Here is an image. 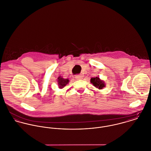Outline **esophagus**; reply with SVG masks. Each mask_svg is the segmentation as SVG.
I'll use <instances>...</instances> for the list:
<instances>
[{"label": "esophagus", "instance_id": "34e87169", "mask_svg": "<svg viewBox=\"0 0 151 151\" xmlns=\"http://www.w3.org/2000/svg\"><path fill=\"white\" fill-rule=\"evenodd\" d=\"M75 78L77 80H80L83 78V76L82 75H77L75 76Z\"/></svg>", "mask_w": 151, "mask_h": 151}]
</instances>
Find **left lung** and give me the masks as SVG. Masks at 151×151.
Wrapping results in <instances>:
<instances>
[{
    "mask_svg": "<svg viewBox=\"0 0 151 151\" xmlns=\"http://www.w3.org/2000/svg\"><path fill=\"white\" fill-rule=\"evenodd\" d=\"M90 82L93 84L96 87L98 88L99 89H102L104 87H105V83L103 81L101 80L99 77H95L92 78L90 79Z\"/></svg>",
    "mask_w": 151,
    "mask_h": 151,
    "instance_id": "left-lung-1",
    "label": "left lung"
}]
</instances>
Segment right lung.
<instances>
[{
    "instance_id": "1",
    "label": "right lung",
    "mask_w": 151,
    "mask_h": 151,
    "mask_svg": "<svg viewBox=\"0 0 151 151\" xmlns=\"http://www.w3.org/2000/svg\"><path fill=\"white\" fill-rule=\"evenodd\" d=\"M58 84L60 88H63L64 87H65L69 81L68 79H64L63 78L60 76L58 78Z\"/></svg>"
}]
</instances>
